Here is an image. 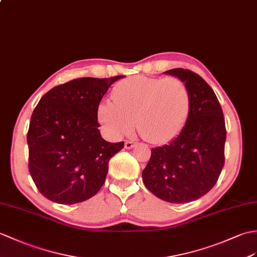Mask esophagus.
Listing matches in <instances>:
<instances>
[{
    "label": "esophagus",
    "mask_w": 257,
    "mask_h": 257,
    "mask_svg": "<svg viewBox=\"0 0 257 257\" xmlns=\"http://www.w3.org/2000/svg\"><path fill=\"white\" fill-rule=\"evenodd\" d=\"M135 145H136V143H135L134 141H131V140H127L126 142H124V148L128 149V150H129V149H133V148L135 147Z\"/></svg>",
    "instance_id": "esophagus-1"
}]
</instances>
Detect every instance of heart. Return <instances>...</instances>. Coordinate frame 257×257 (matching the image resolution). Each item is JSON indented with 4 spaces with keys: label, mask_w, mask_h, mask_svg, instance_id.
I'll return each mask as SVG.
<instances>
[{
    "label": "heart",
    "mask_w": 257,
    "mask_h": 257,
    "mask_svg": "<svg viewBox=\"0 0 257 257\" xmlns=\"http://www.w3.org/2000/svg\"><path fill=\"white\" fill-rule=\"evenodd\" d=\"M190 104L189 88L178 77L137 75L118 83L112 91V101L99 105L97 117L112 136L129 134L136 121L143 140L162 145L181 133Z\"/></svg>",
    "instance_id": "heart-1"
}]
</instances>
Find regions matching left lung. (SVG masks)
<instances>
[{"label": "left lung", "mask_w": 257, "mask_h": 257, "mask_svg": "<svg viewBox=\"0 0 257 257\" xmlns=\"http://www.w3.org/2000/svg\"><path fill=\"white\" fill-rule=\"evenodd\" d=\"M164 73L187 85L192 104L180 135L151 150L142 180L158 198L184 204L200 198L216 185L224 165L225 122L216 94L200 75L181 68Z\"/></svg>", "instance_id": "left-lung-1"}]
</instances>
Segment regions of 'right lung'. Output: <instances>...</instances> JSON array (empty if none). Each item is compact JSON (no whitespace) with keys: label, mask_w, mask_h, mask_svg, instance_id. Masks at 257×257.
<instances>
[{"label":"right lung","mask_w":257,"mask_h":257,"mask_svg":"<svg viewBox=\"0 0 257 257\" xmlns=\"http://www.w3.org/2000/svg\"><path fill=\"white\" fill-rule=\"evenodd\" d=\"M121 77H81L40 98L27 134L28 169L47 199L73 205L103 186L109 160L124 145L101 138L97 110L107 89Z\"/></svg>","instance_id":"right-lung-1"}]
</instances>
